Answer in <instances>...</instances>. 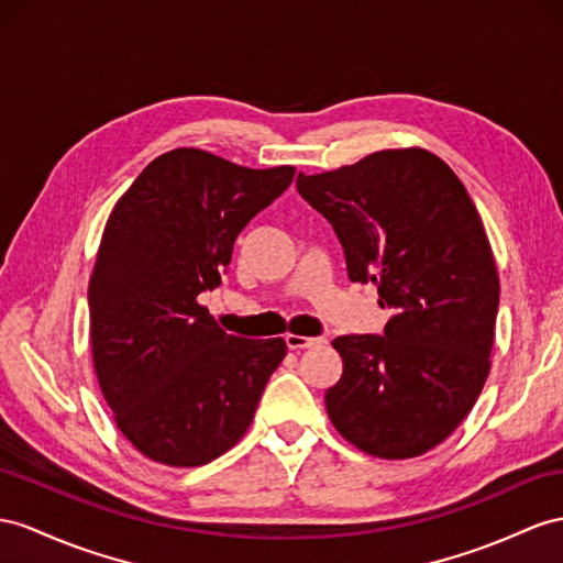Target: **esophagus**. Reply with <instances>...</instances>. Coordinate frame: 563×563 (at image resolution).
<instances>
[{
  "label": "esophagus",
  "instance_id": "1",
  "mask_svg": "<svg viewBox=\"0 0 563 563\" xmlns=\"http://www.w3.org/2000/svg\"><path fill=\"white\" fill-rule=\"evenodd\" d=\"M285 342L290 350H309V347H319L323 338H305V335H285Z\"/></svg>",
  "mask_w": 563,
  "mask_h": 563
}]
</instances>
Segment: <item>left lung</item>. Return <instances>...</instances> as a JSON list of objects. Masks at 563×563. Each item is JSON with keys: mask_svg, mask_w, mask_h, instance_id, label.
I'll return each instance as SVG.
<instances>
[{"mask_svg": "<svg viewBox=\"0 0 563 563\" xmlns=\"http://www.w3.org/2000/svg\"><path fill=\"white\" fill-rule=\"evenodd\" d=\"M325 216L352 283L393 309L383 335H340L342 378L325 409L340 435L380 459L419 456L466 419L489 373L499 278L481 213L426 150H385L297 176Z\"/></svg>", "mask_w": 563, "mask_h": 563, "instance_id": "obj_1", "label": "left lung"}]
</instances>
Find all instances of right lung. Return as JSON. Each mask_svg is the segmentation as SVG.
<instances>
[{
	"label": "right lung",
	"mask_w": 563,
	"mask_h": 563,
	"mask_svg": "<svg viewBox=\"0 0 563 563\" xmlns=\"http://www.w3.org/2000/svg\"><path fill=\"white\" fill-rule=\"evenodd\" d=\"M292 178V166L173 150L109 216L88 290L92 362L121 432L158 464L228 452L283 362V338L228 335L197 297L221 285L242 228Z\"/></svg>",
	"instance_id": "add662e5"
}]
</instances>
